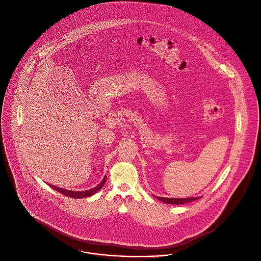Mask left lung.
Masks as SVG:
<instances>
[{
    "label": "left lung",
    "mask_w": 261,
    "mask_h": 261,
    "mask_svg": "<svg viewBox=\"0 0 261 261\" xmlns=\"http://www.w3.org/2000/svg\"><path fill=\"white\" fill-rule=\"evenodd\" d=\"M158 199L160 201H164L166 203H171V204H182V203H188V202H191V201H196L198 199H200L199 197L198 198H187V199H175V198H159Z\"/></svg>",
    "instance_id": "left-lung-1"
}]
</instances>
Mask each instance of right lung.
Segmentation results:
<instances>
[{
    "label": "right lung",
    "instance_id": "1",
    "mask_svg": "<svg viewBox=\"0 0 261 261\" xmlns=\"http://www.w3.org/2000/svg\"><path fill=\"white\" fill-rule=\"evenodd\" d=\"M106 179H107V177L105 176L104 179L101 180L100 184L97 185L95 188H92V189L87 190V191H81V192L68 191V190H64V189H61V188L53 186V185H49V187H51L54 190H56L57 192H59L60 194L66 196V197H69V198H72V199H81V198H87V197H90V196L94 195L97 191H99L101 188L104 186V184H105V181H106Z\"/></svg>",
    "mask_w": 261,
    "mask_h": 261
}]
</instances>
